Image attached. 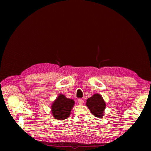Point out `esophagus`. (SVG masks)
<instances>
[{
	"label": "esophagus",
	"instance_id": "obj_1",
	"mask_svg": "<svg viewBox=\"0 0 151 151\" xmlns=\"http://www.w3.org/2000/svg\"><path fill=\"white\" fill-rule=\"evenodd\" d=\"M78 104H79L82 105V104H84V100H82V99H79L78 100Z\"/></svg>",
	"mask_w": 151,
	"mask_h": 151
}]
</instances>
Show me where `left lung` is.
<instances>
[{
    "instance_id": "left-lung-1",
    "label": "left lung",
    "mask_w": 151,
    "mask_h": 151,
    "mask_svg": "<svg viewBox=\"0 0 151 151\" xmlns=\"http://www.w3.org/2000/svg\"><path fill=\"white\" fill-rule=\"evenodd\" d=\"M86 106L94 116L97 117H102L103 116L106 104L101 95L95 94L91 97L88 99Z\"/></svg>"
}]
</instances>
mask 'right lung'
I'll return each instance as SVG.
<instances>
[{
	"instance_id": "add662e5",
	"label": "right lung",
	"mask_w": 151,
	"mask_h": 151,
	"mask_svg": "<svg viewBox=\"0 0 151 151\" xmlns=\"http://www.w3.org/2000/svg\"><path fill=\"white\" fill-rule=\"evenodd\" d=\"M74 104L75 101L73 99H67L63 95H60L51 108L53 116L58 120L65 119L70 115Z\"/></svg>"
}]
</instances>
